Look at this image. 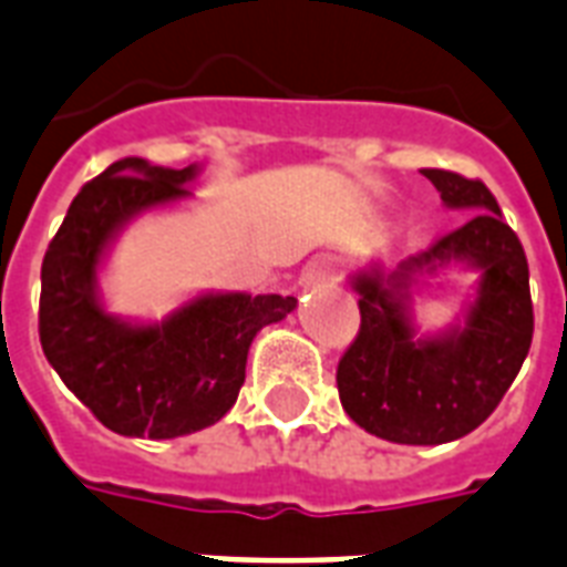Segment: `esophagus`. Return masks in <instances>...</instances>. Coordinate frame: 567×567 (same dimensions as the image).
I'll list each match as a JSON object with an SVG mask.
<instances>
[{
  "mask_svg": "<svg viewBox=\"0 0 567 567\" xmlns=\"http://www.w3.org/2000/svg\"><path fill=\"white\" fill-rule=\"evenodd\" d=\"M336 282V261L332 258H315L306 267V285L312 288H321V285Z\"/></svg>",
  "mask_w": 567,
  "mask_h": 567,
  "instance_id": "1",
  "label": "esophagus"
}]
</instances>
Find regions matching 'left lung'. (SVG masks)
<instances>
[{
  "label": "left lung",
  "instance_id": "1",
  "mask_svg": "<svg viewBox=\"0 0 567 567\" xmlns=\"http://www.w3.org/2000/svg\"><path fill=\"white\" fill-rule=\"evenodd\" d=\"M449 210L466 223L395 270L369 261L351 274L360 293V336L341 357V408L369 434L404 446H440L482 425L533 344V300L524 246L482 181L422 168ZM446 269L476 274L474 297L455 322L417 330L412 291Z\"/></svg>",
  "mask_w": 567,
  "mask_h": 567
}]
</instances>
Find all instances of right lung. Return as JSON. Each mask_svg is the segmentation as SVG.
<instances>
[{
	"label": "right lung",
	"instance_id": "add662e5",
	"mask_svg": "<svg viewBox=\"0 0 567 567\" xmlns=\"http://www.w3.org/2000/svg\"><path fill=\"white\" fill-rule=\"evenodd\" d=\"M202 163L115 159L68 207L41 265V348L64 386L121 437L172 440L235 408L258 332L297 309L293 297L202 291L159 321L106 309L101 274L142 214L193 198Z\"/></svg>",
	"mask_w": 567,
	"mask_h": 567
}]
</instances>
